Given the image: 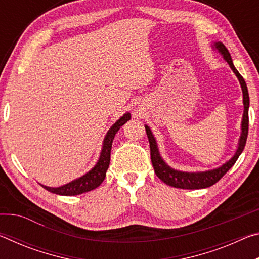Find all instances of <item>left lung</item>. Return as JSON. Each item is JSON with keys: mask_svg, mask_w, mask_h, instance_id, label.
<instances>
[{"mask_svg": "<svg viewBox=\"0 0 259 259\" xmlns=\"http://www.w3.org/2000/svg\"><path fill=\"white\" fill-rule=\"evenodd\" d=\"M214 48L221 52L223 57H224V59L229 63L232 71L235 73L236 77L239 78L241 88H242L244 111H243V117H242V124H241V130H242V133H241V136H240L239 146L236 148L235 154L232 156V159H230L226 163H224L222 166H219L217 169L208 170V171H202V172H184V171H179V170H175L172 168H170V166L165 163L160 155L159 148H157L154 136H153L151 129L148 128L147 125H145L148 142H150L151 160H152L153 168H154L156 176L169 186L183 188V190H199V188H205V187L212 186L213 184H216L219 179L224 176L232 166L234 165L236 160H238V157L243 151V148L245 146V142H247L248 129H249V115H248L249 94H248L247 84H245L244 78L241 76V74L238 72V69L234 67L233 61H232V58H231V55L229 50L226 49V47L223 45V43L218 42V43H214Z\"/></svg>", "mask_w": 259, "mask_h": 259, "instance_id": "left-lung-1", "label": "left lung"}]
</instances>
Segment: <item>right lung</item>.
Listing matches in <instances>:
<instances>
[{
    "mask_svg": "<svg viewBox=\"0 0 259 259\" xmlns=\"http://www.w3.org/2000/svg\"><path fill=\"white\" fill-rule=\"evenodd\" d=\"M130 113H125L123 116L120 117L115 123H114L111 129L108 130V133L105 136L104 143H103V150L100 153L99 160L93 169L90 170L89 172L83 175L82 177L75 179L71 183L66 184V185H63L60 187H48L42 185L46 188L47 191L51 193H55V194L58 195H77L82 194V193L93 191L95 188H97L100 184L106 177V171L109 165V160H111V148H112V143L113 139L115 137V135L119 129L123 125L125 122L130 120Z\"/></svg>",
    "mask_w": 259,
    "mask_h": 259,
    "instance_id": "1",
    "label": "right lung"
}]
</instances>
